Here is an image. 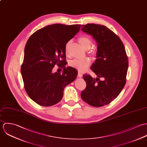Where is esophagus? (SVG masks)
<instances>
[{
  "mask_svg": "<svg viewBox=\"0 0 147 147\" xmlns=\"http://www.w3.org/2000/svg\"><path fill=\"white\" fill-rule=\"evenodd\" d=\"M82 76H83V74L81 72H78V77L79 78H81V77H82Z\"/></svg>",
  "mask_w": 147,
  "mask_h": 147,
  "instance_id": "1",
  "label": "esophagus"
}]
</instances>
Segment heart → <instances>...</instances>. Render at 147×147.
<instances>
[{
  "label": "heart",
  "mask_w": 147,
  "mask_h": 147,
  "mask_svg": "<svg viewBox=\"0 0 147 147\" xmlns=\"http://www.w3.org/2000/svg\"><path fill=\"white\" fill-rule=\"evenodd\" d=\"M78 41L84 49L88 50L90 48L91 45V41L88 37L85 36H81L78 38ZM69 43L70 42H68L65 46V52L66 53H67ZM90 64V61L88 59H74L69 62V65L71 67L81 72L85 71L88 68Z\"/></svg>",
  "instance_id": "heart-1"
}]
</instances>
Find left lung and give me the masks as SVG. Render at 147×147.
<instances>
[{"instance_id": "8db88e82", "label": "left lung", "mask_w": 147, "mask_h": 147, "mask_svg": "<svg viewBox=\"0 0 147 147\" xmlns=\"http://www.w3.org/2000/svg\"><path fill=\"white\" fill-rule=\"evenodd\" d=\"M81 30L91 35L96 43V59L90 69L97 77L83 76L86 88L82 91L81 96L92 106L102 107L114 100L124 87L128 57L120 38L106 26L88 24L82 25ZM99 78L102 80H100Z\"/></svg>"}]
</instances>
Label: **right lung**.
Listing matches in <instances>:
<instances>
[{"label": "right lung", "mask_w": 147, "mask_h": 147, "mask_svg": "<svg viewBox=\"0 0 147 147\" xmlns=\"http://www.w3.org/2000/svg\"><path fill=\"white\" fill-rule=\"evenodd\" d=\"M81 26H47L36 31L28 40L21 73L27 93L38 105L51 106L58 103L65 88L76 79L77 71L72 67H65V46ZM56 63L62 65V74L52 72Z\"/></svg>", "instance_id": "obj_1"}]
</instances>
